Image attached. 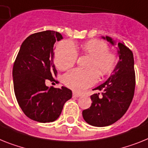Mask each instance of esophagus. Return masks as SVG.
Segmentation results:
<instances>
[{
    "label": "esophagus",
    "mask_w": 148,
    "mask_h": 148,
    "mask_svg": "<svg viewBox=\"0 0 148 148\" xmlns=\"http://www.w3.org/2000/svg\"><path fill=\"white\" fill-rule=\"evenodd\" d=\"M80 94H79V93H77L75 92H73V97H75V98H78V97H80Z\"/></svg>",
    "instance_id": "34e87169"
}]
</instances>
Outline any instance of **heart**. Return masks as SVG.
Here are the masks:
<instances>
[{"label":"heart","mask_w":148,"mask_h":148,"mask_svg":"<svg viewBox=\"0 0 148 148\" xmlns=\"http://www.w3.org/2000/svg\"><path fill=\"white\" fill-rule=\"evenodd\" d=\"M82 52L91 57L88 70L73 69L64 77V84L68 88L76 92H82L95 84L98 74L106 76L112 73L116 68L117 57L109 52L107 43L99 40H90L81 47ZM77 53L75 47L69 41L59 43L56 50L55 63L62 71L68 70L76 62Z\"/></svg>","instance_id":"b5f03b06"}]
</instances>
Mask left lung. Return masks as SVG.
<instances>
[{"mask_svg":"<svg viewBox=\"0 0 148 148\" xmlns=\"http://www.w3.org/2000/svg\"><path fill=\"white\" fill-rule=\"evenodd\" d=\"M113 46L116 42L108 36L101 37ZM119 61L112 74L105 83L93 89L101 92L90 96V108L83 110V117L88 124L103 127L120 120L128 110L134 96L135 74L133 53L126 45L117 44Z\"/></svg>","mask_w":148,"mask_h":148,"instance_id":"8db88e82","label":"left lung"}]
</instances>
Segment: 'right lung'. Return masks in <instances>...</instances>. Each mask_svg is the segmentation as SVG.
<instances>
[{
  "mask_svg": "<svg viewBox=\"0 0 148 148\" xmlns=\"http://www.w3.org/2000/svg\"><path fill=\"white\" fill-rule=\"evenodd\" d=\"M62 38L60 33L50 30L28 36L13 64V87L18 105L28 117L40 123L57 120L64 103L72 97L67 87L49 88L45 83L55 80L54 44Z\"/></svg>",
  "mask_w": 148,
  "mask_h": 148,
  "instance_id": "right-lung-1",
  "label": "right lung"
}]
</instances>
